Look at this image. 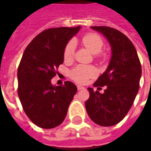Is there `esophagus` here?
<instances>
[{
  "instance_id": "1",
  "label": "esophagus",
  "mask_w": 151,
  "mask_h": 151,
  "mask_svg": "<svg viewBox=\"0 0 151 151\" xmlns=\"http://www.w3.org/2000/svg\"><path fill=\"white\" fill-rule=\"evenodd\" d=\"M77 87H78V91H80V90H84V89H85L84 86H79V85Z\"/></svg>"
}]
</instances>
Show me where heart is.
<instances>
[{
    "mask_svg": "<svg viewBox=\"0 0 151 151\" xmlns=\"http://www.w3.org/2000/svg\"><path fill=\"white\" fill-rule=\"evenodd\" d=\"M82 43L92 53L98 54L101 52L104 43L102 38L95 33H88L82 38ZM75 52V42L69 40L65 47L63 56L65 60H71L74 56ZM97 56H102L97 55ZM96 69L92 66L78 65L70 71V77L73 80L78 83H85L89 78L96 75Z\"/></svg>",
    "mask_w": 151,
    "mask_h": 151,
    "instance_id": "obj_1",
    "label": "heart"
}]
</instances>
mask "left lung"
Returning a JSON list of instances; mask_svg holds the SVG:
<instances>
[{
  "instance_id": "left-lung-1",
  "label": "left lung",
  "mask_w": 151,
  "mask_h": 151,
  "mask_svg": "<svg viewBox=\"0 0 151 151\" xmlns=\"http://www.w3.org/2000/svg\"><path fill=\"white\" fill-rule=\"evenodd\" d=\"M107 38L111 47V58L108 69L94 86H107L104 93L88 88L86 101L89 116L101 126H112L125 116L139 90L142 66L133 43L125 35L109 27H91Z\"/></svg>"
}]
</instances>
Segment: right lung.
Masks as SVG:
<instances>
[{
	"label": "right lung",
	"mask_w": 151,
	"mask_h": 151,
	"mask_svg": "<svg viewBox=\"0 0 151 151\" xmlns=\"http://www.w3.org/2000/svg\"><path fill=\"white\" fill-rule=\"evenodd\" d=\"M49 28L25 49L18 69V94L25 113L37 126L52 129L62 123L77 86L69 81L53 86L51 79L64 62L65 47L80 29Z\"/></svg>",
	"instance_id": "1"
}]
</instances>
